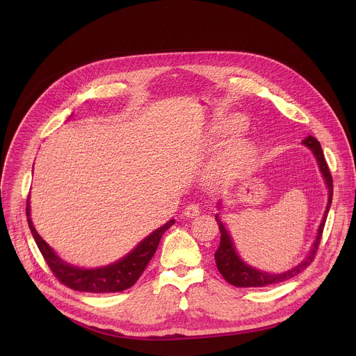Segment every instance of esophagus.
Returning a JSON list of instances; mask_svg holds the SVG:
<instances>
[{
    "label": "esophagus",
    "mask_w": 356,
    "mask_h": 356,
    "mask_svg": "<svg viewBox=\"0 0 356 356\" xmlns=\"http://www.w3.org/2000/svg\"><path fill=\"white\" fill-rule=\"evenodd\" d=\"M183 214H184V217H187V218H195V217L200 214V207H198L197 204H193V202H190L188 206H186Z\"/></svg>",
    "instance_id": "34e87169"
}]
</instances>
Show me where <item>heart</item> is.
I'll return each mask as SVG.
<instances>
[{
    "label": "heart",
    "instance_id": "obj_1",
    "mask_svg": "<svg viewBox=\"0 0 356 356\" xmlns=\"http://www.w3.org/2000/svg\"><path fill=\"white\" fill-rule=\"evenodd\" d=\"M245 121L241 117L231 115L227 118H221L213 127L214 136L224 138L243 129ZM257 145L249 138L235 136L229 140L225 149L221 152L218 159L211 166L210 175L214 179H229L243 173L249 166L255 162L257 158Z\"/></svg>",
    "mask_w": 356,
    "mask_h": 356
}]
</instances>
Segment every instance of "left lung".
Segmentation results:
<instances>
[{
  "instance_id": "1",
  "label": "left lung",
  "mask_w": 356,
  "mask_h": 356,
  "mask_svg": "<svg viewBox=\"0 0 356 356\" xmlns=\"http://www.w3.org/2000/svg\"><path fill=\"white\" fill-rule=\"evenodd\" d=\"M302 143L306 145L309 149L313 150V154L318 162L320 170L323 173V177L325 180L327 188H328V202H327V210L324 213L323 221L320 224L318 232H317V238L314 241V245L310 250V255L304 259L301 264H298L296 268L283 272V273H266V272H261L255 268H252L249 265H246L239 257L235 250V246L232 243V239L225 228V225L222 224V221L220 220L218 216H216V220L218 222V228L221 232V241H220V246L217 249V252L214 253V259L217 264V268L220 270V273L222 275V277L232 286L236 287H264V286H269V284H276V283H282L284 280H289L291 277H294L296 275H298L300 272H302L307 266H310V264L313 262L321 236H323V231H324V225L327 221V216L331 207V201H332V176L330 173L328 165L325 162L324 154L320 142L309 135L307 138L302 139Z\"/></svg>"
}]
</instances>
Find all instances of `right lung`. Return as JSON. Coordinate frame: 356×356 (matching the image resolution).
I'll return each instance as SVG.
<instances>
[{
  "instance_id": "1",
  "label": "right lung",
  "mask_w": 356,
  "mask_h": 356,
  "mask_svg": "<svg viewBox=\"0 0 356 356\" xmlns=\"http://www.w3.org/2000/svg\"><path fill=\"white\" fill-rule=\"evenodd\" d=\"M26 220L42 257L56 279L76 291L87 293H117L134 286L146 269L152 257L155 255L161 238L175 224V220L168 221L165 225L140 241V243L125 258L113 265L98 269H83L62 261L55 250L40 238L31 220L29 198L26 201Z\"/></svg>"
}]
</instances>
